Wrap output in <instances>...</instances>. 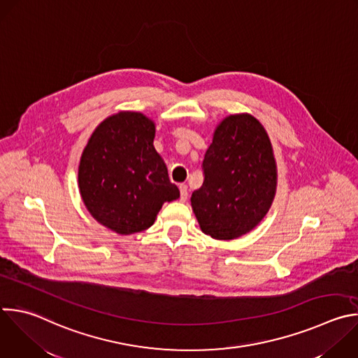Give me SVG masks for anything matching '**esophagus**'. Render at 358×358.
I'll list each match as a JSON object with an SVG mask.
<instances>
[{
    "instance_id": "obj_1",
    "label": "esophagus",
    "mask_w": 358,
    "mask_h": 358,
    "mask_svg": "<svg viewBox=\"0 0 358 358\" xmlns=\"http://www.w3.org/2000/svg\"><path fill=\"white\" fill-rule=\"evenodd\" d=\"M180 194H181V201L185 202V201L188 199V187L184 185V184H181V185H180Z\"/></svg>"
}]
</instances>
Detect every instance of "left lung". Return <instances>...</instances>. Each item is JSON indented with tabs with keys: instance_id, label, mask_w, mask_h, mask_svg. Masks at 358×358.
<instances>
[{
	"instance_id": "8db88e82",
	"label": "left lung",
	"mask_w": 358,
	"mask_h": 358,
	"mask_svg": "<svg viewBox=\"0 0 358 358\" xmlns=\"http://www.w3.org/2000/svg\"><path fill=\"white\" fill-rule=\"evenodd\" d=\"M205 180L191 195L201 230L216 241L252 231L270 210L278 170L271 141L256 116H224L203 157Z\"/></svg>"
}]
</instances>
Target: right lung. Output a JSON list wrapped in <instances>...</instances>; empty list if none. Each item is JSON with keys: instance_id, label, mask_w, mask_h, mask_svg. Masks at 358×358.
Masks as SVG:
<instances>
[{"instance_id": "obj_1", "label": "right lung", "mask_w": 358, "mask_h": 358, "mask_svg": "<svg viewBox=\"0 0 358 358\" xmlns=\"http://www.w3.org/2000/svg\"><path fill=\"white\" fill-rule=\"evenodd\" d=\"M155 136L152 117L119 110L94 129L81 153V199L98 223L121 236L149 229L163 203L180 198Z\"/></svg>"}]
</instances>
